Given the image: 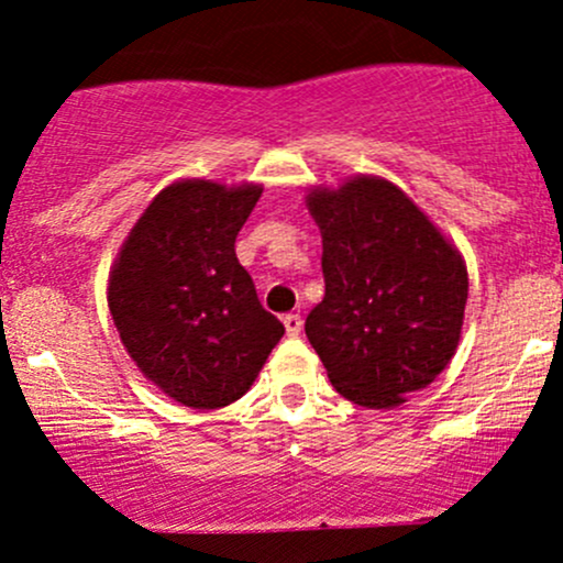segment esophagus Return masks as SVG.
<instances>
[{"label": "esophagus", "mask_w": 563, "mask_h": 563, "mask_svg": "<svg viewBox=\"0 0 563 563\" xmlns=\"http://www.w3.org/2000/svg\"><path fill=\"white\" fill-rule=\"evenodd\" d=\"M283 323H286V332L291 334V338H297V334L302 332V316L299 313H288L283 318Z\"/></svg>", "instance_id": "34e87169"}]
</instances>
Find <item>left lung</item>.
<instances>
[{"label":"left lung","instance_id":"obj_1","mask_svg":"<svg viewBox=\"0 0 563 563\" xmlns=\"http://www.w3.org/2000/svg\"><path fill=\"white\" fill-rule=\"evenodd\" d=\"M323 299L305 334L332 387L365 408H395L450 365L468 299L457 247L382 176L316 187Z\"/></svg>","mask_w":563,"mask_h":563}]
</instances>
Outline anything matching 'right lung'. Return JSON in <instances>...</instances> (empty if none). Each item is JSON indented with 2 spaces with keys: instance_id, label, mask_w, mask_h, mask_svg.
<instances>
[{
  "instance_id": "1",
  "label": "right lung",
  "mask_w": 563,
  "mask_h": 563,
  "mask_svg": "<svg viewBox=\"0 0 563 563\" xmlns=\"http://www.w3.org/2000/svg\"><path fill=\"white\" fill-rule=\"evenodd\" d=\"M261 185L163 187L113 261L108 308L130 360L168 397L212 411L253 387L286 327L236 261Z\"/></svg>"
}]
</instances>
